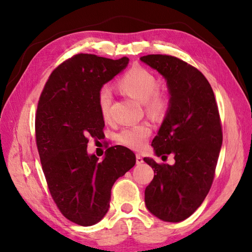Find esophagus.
I'll use <instances>...</instances> for the list:
<instances>
[{
    "label": "esophagus",
    "instance_id": "34e87169",
    "mask_svg": "<svg viewBox=\"0 0 252 252\" xmlns=\"http://www.w3.org/2000/svg\"><path fill=\"white\" fill-rule=\"evenodd\" d=\"M144 162V160H143V157L141 156V155H136V164H141V163H143Z\"/></svg>",
    "mask_w": 252,
    "mask_h": 252
}]
</instances>
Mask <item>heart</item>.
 <instances>
[{"instance_id":"1","label":"heart","mask_w":252,"mask_h":252,"mask_svg":"<svg viewBox=\"0 0 252 252\" xmlns=\"http://www.w3.org/2000/svg\"><path fill=\"white\" fill-rule=\"evenodd\" d=\"M116 87L121 93L143 103L147 115L154 119L162 118L169 108L170 98L168 94L157 89L158 82L156 77L142 67H133L123 73L118 79ZM97 105L101 117L104 119H108L111 94L107 89H101L98 92ZM151 134L152 126L148 123H141L123 129L117 135V141L123 146L140 151L145 147Z\"/></svg>"}]
</instances>
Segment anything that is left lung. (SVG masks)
Listing matches in <instances>:
<instances>
[{"instance_id": "8db88e82", "label": "left lung", "mask_w": 252, "mask_h": 252, "mask_svg": "<svg viewBox=\"0 0 252 252\" xmlns=\"http://www.w3.org/2000/svg\"><path fill=\"white\" fill-rule=\"evenodd\" d=\"M141 61L167 80L169 108L152 146L162 160L168 155L175 160L170 165L144 158L155 172L145 203L160 220L181 222L201 205L215 179L223 140L220 115L211 85L197 68L170 55Z\"/></svg>"}]
</instances>
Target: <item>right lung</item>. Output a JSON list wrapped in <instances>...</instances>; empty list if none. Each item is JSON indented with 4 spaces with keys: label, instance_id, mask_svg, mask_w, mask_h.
Segmentation results:
<instances>
[{
    "label": "right lung",
    "instance_id": "1",
    "mask_svg": "<svg viewBox=\"0 0 252 252\" xmlns=\"http://www.w3.org/2000/svg\"><path fill=\"white\" fill-rule=\"evenodd\" d=\"M129 63L93 54H77L55 68L37 103L36 147L53 200L62 215L82 226L108 211L111 189L136 162L129 148L116 145L98 161L89 155V137L103 138L97 94Z\"/></svg>",
    "mask_w": 252,
    "mask_h": 252
}]
</instances>
